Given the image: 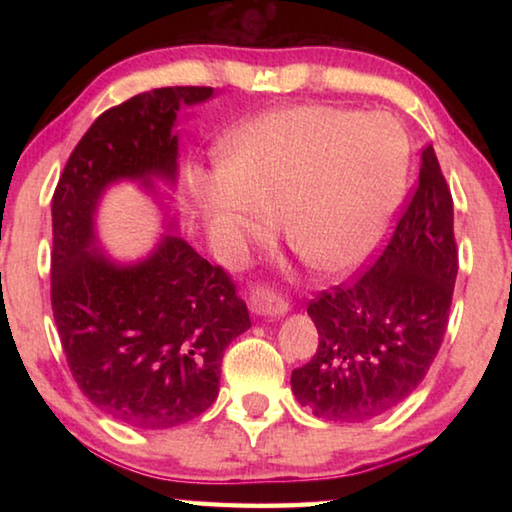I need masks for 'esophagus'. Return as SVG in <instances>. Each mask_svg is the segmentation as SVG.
Segmentation results:
<instances>
[{
    "label": "esophagus",
    "instance_id": "34e87169",
    "mask_svg": "<svg viewBox=\"0 0 512 512\" xmlns=\"http://www.w3.org/2000/svg\"><path fill=\"white\" fill-rule=\"evenodd\" d=\"M248 307L259 316H282L289 311L287 302L277 296L275 291H271L268 287H262V284H257V287H253V291H250Z\"/></svg>",
    "mask_w": 512,
    "mask_h": 512
}]
</instances>
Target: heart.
Returning <instances> with one entry per match:
<instances>
[{"mask_svg": "<svg viewBox=\"0 0 512 512\" xmlns=\"http://www.w3.org/2000/svg\"><path fill=\"white\" fill-rule=\"evenodd\" d=\"M409 140L384 112L336 106L271 110L244 128L223 173L201 187V210L232 244L259 239L271 221L302 262L323 273L366 257L400 203Z\"/></svg>", "mask_w": 512, "mask_h": 512, "instance_id": "heart-1", "label": "heart"}]
</instances>
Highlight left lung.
<instances>
[{
    "mask_svg": "<svg viewBox=\"0 0 512 512\" xmlns=\"http://www.w3.org/2000/svg\"><path fill=\"white\" fill-rule=\"evenodd\" d=\"M456 273L452 192L424 146L418 185L375 262L309 302L318 348L291 375L298 402L334 422H363L404 402L443 345Z\"/></svg>",
    "mask_w": 512,
    "mask_h": 512,
    "instance_id": "obj_1",
    "label": "left lung"
}]
</instances>
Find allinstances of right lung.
I'll list each match as a JSON object with an SVG mask.
<instances>
[{
  "mask_svg": "<svg viewBox=\"0 0 512 512\" xmlns=\"http://www.w3.org/2000/svg\"><path fill=\"white\" fill-rule=\"evenodd\" d=\"M212 88L176 85L110 108L69 155L51 201V309L67 366L88 400L137 429L194 420L219 395L223 352L250 327L246 302L221 266L167 235L151 257L117 266L97 253V203L110 183L178 171L180 106Z\"/></svg>",
  "mask_w": 512,
  "mask_h": 512,
  "instance_id": "add662e5",
  "label": "right lung"
}]
</instances>
